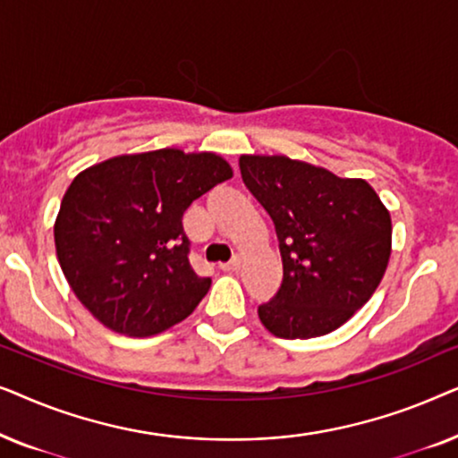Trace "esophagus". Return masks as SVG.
<instances>
[{
  "instance_id": "1",
  "label": "esophagus",
  "mask_w": 458,
  "mask_h": 458,
  "mask_svg": "<svg viewBox=\"0 0 458 458\" xmlns=\"http://www.w3.org/2000/svg\"><path fill=\"white\" fill-rule=\"evenodd\" d=\"M240 267H242L240 256H233V259H231L229 262H225V265H221L223 271H240Z\"/></svg>"
}]
</instances>
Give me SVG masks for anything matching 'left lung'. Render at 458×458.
Here are the masks:
<instances>
[{
  "label": "left lung",
  "instance_id": "left-lung-1",
  "mask_svg": "<svg viewBox=\"0 0 458 458\" xmlns=\"http://www.w3.org/2000/svg\"><path fill=\"white\" fill-rule=\"evenodd\" d=\"M243 185L273 218L284 281L259 317L273 335L309 340L348 321L377 290L392 250L390 212L365 179L287 156H242Z\"/></svg>",
  "mask_w": 458,
  "mask_h": 458
}]
</instances>
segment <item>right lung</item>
Here are the masks:
<instances>
[{
  "label": "right lung",
  "mask_w": 458,
  "mask_h": 458,
  "mask_svg": "<svg viewBox=\"0 0 458 458\" xmlns=\"http://www.w3.org/2000/svg\"><path fill=\"white\" fill-rule=\"evenodd\" d=\"M233 177L221 156L166 148L79 173L54 225L62 273L87 310L148 337L190 317L210 287L190 265L183 212Z\"/></svg>",
  "instance_id": "obj_1"
}]
</instances>
